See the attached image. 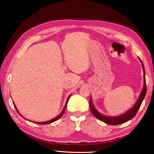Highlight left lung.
Returning a JSON list of instances; mask_svg holds the SVG:
<instances>
[{
    "label": "left lung",
    "mask_w": 154,
    "mask_h": 154,
    "mask_svg": "<svg viewBox=\"0 0 154 154\" xmlns=\"http://www.w3.org/2000/svg\"><path fill=\"white\" fill-rule=\"evenodd\" d=\"M139 60L142 63V66L143 69V79H144V85H143V88L141 93L139 96V98L137 101V103H135L133 107L130 109L129 111H128L126 113L121 115V116H116V117H108V116H105L102 115L101 113H99V112L96 110L94 108L93 104L92 103V99H90V111L92 112V114L94 116L95 118H96L98 119H100V121H102L105 123L109 125H119L122 124H124L125 122L129 121L130 119H131L134 118V117L136 116L138 110H139L140 105H141L142 102L144 99L145 96L146 95V93H147V86H146V81H145V71L144 65L143 64V62L139 58Z\"/></svg>",
    "instance_id": "8db88e82"
}]
</instances>
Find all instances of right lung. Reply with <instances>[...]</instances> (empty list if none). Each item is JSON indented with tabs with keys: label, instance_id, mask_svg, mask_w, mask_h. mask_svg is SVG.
I'll use <instances>...</instances> for the list:
<instances>
[{
	"label": "right lung",
	"instance_id": "obj_1",
	"mask_svg": "<svg viewBox=\"0 0 154 154\" xmlns=\"http://www.w3.org/2000/svg\"><path fill=\"white\" fill-rule=\"evenodd\" d=\"M71 97V96H69V97H68V98H67V100H66V105H65V106H64V109H63V110H62V111L61 112V113L59 115V116H58L57 117H56L55 118H54V119H51V120H49V121H48V122H37V124H50V123H52V122H55V121H56V120H58V119H59L60 118H61V117L63 116V114H64V111H65V109H66V105H67V103H68V101H69V98ZM14 106H15V109H16L17 110V111L18 112V113H19V111H18V110L17 109V108H16V106H15V105H14ZM22 117V115H20ZM23 118H24V117H23ZM26 119V118H25Z\"/></svg>",
	"mask_w": 154,
	"mask_h": 154
}]
</instances>
